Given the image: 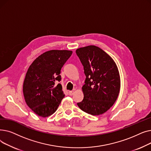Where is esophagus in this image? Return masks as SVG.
I'll use <instances>...</instances> for the list:
<instances>
[{
	"label": "esophagus",
	"mask_w": 151,
	"mask_h": 151,
	"mask_svg": "<svg viewBox=\"0 0 151 151\" xmlns=\"http://www.w3.org/2000/svg\"><path fill=\"white\" fill-rule=\"evenodd\" d=\"M75 92L73 91H69V95L70 96H73V95L74 94Z\"/></svg>",
	"instance_id": "1"
}]
</instances>
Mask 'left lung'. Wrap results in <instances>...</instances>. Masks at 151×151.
I'll list each match as a JSON object with an SVG mask.
<instances>
[{"mask_svg": "<svg viewBox=\"0 0 151 151\" xmlns=\"http://www.w3.org/2000/svg\"><path fill=\"white\" fill-rule=\"evenodd\" d=\"M86 76L84 99L77 105L93 116L104 114L116 101L121 88L118 68L111 57L100 47L89 45L76 50Z\"/></svg>", "mask_w": 151, "mask_h": 151, "instance_id": "1", "label": "left lung"}]
</instances>
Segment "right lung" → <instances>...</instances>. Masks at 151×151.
<instances>
[{"label":"right lung","mask_w":151,"mask_h":151,"mask_svg":"<svg viewBox=\"0 0 151 151\" xmlns=\"http://www.w3.org/2000/svg\"><path fill=\"white\" fill-rule=\"evenodd\" d=\"M72 51L50 50L35 59L29 67L23 83V94L27 106L38 116L52 115L65 94L60 70L72 54Z\"/></svg>","instance_id":"obj_1"}]
</instances>
